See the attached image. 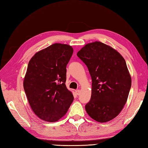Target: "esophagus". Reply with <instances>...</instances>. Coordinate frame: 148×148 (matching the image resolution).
<instances>
[{
    "label": "esophagus",
    "mask_w": 148,
    "mask_h": 148,
    "mask_svg": "<svg viewBox=\"0 0 148 148\" xmlns=\"http://www.w3.org/2000/svg\"><path fill=\"white\" fill-rule=\"evenodd\" d=\"M75 92H76V94H77V95H79V94H80V90H79V89H77V90L75 91Z\"/></svg>",
    "instance_id": "1"
}]
</instances>
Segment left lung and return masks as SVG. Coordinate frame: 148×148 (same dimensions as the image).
<instances>
[{"instance_id":"8db88e82","label":"left lung","mask_w":148,"mask_h":148,"mask_svg":"<svg viewBox=\"0 0 148 148\" xmlns=\"http://www.w3.org/2000/svg\"><path fill=\"white\" fill-rule=\"evenodd\" d=\"M77 56L87 66L92 82L86 112L97 122H109L122 110L130 90L126 62L115 49L97 41L86 44Z\"/></svg>"}]
</instances>
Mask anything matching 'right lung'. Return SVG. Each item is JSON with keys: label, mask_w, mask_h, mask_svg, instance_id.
<instances>
[{"label": "right lung", "mask_w": 148, "mask_h": 148, "mask_svg": "<svg viewBox=\"0 0 148 148\" xmlns=\"http://www.w3.org/2000/svg\"><path fill=\"white\" fill-rule=\"evenodd\" d=\"M73 49L56 43L37 52L29 60L23 82L29 104L39 118L58 121L66 113L74 97L66 88V65Z\"/></svg>", "instance_id": "1"}]
</instances>
